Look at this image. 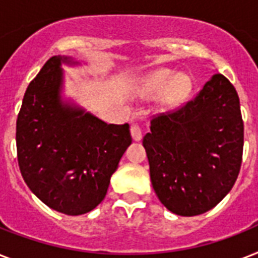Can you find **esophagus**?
I'll use <instances>...</instances> for the list:
<instances>
[{
  "instance_id": "obj_1",
  "label": "esophagus",
  "mask_w": 258,
  "mask_h": 258,
  "mask_svg": "<svg viewBox=\"0 0 258 258\" xmlns=\"http://www.w3.org/2000/svg\"><path fill=\"white\" fill-rule=\"evenodd\" d=\"M130 131H131V137H133V139L135 142H139L142 139V130H141V127H139V125H137V124H134V125H131V130H130Z\"/></svg>"
}]
</instances>
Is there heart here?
Instances as JSON below:
<instances>
[{
    "label": "heart",
    "mask_w": 258,
    "mask_h": 258,
    "mask_svg": "<svg viewBox=\"0 0 258 258\" xmlns=\"http://www.w3.org/2000/svg\"><path fill=\"white\" fill-rule=\"evenodd\" d=\"M191 80L187 75L174 74L170 70H157L149 74L141 84V92L146 96H157L162 93V103L176 105L188 96Z\"/></svg>",
    "instance_id": "heart-1"
}]
</instances>
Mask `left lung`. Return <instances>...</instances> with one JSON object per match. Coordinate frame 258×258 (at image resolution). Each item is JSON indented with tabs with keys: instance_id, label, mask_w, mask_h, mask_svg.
<instances>
[{
	"instance_id": "8db88e82",
	"label": "left lung",
	"mask_w": 258,
	"mask_h": 258,
	"mask_svg": "<svg viewBox=\"0 0 258 258\" xmlns=\"http://www.w3.org/2000/svg\"><path fill=\"white\" fill-rule=\"evenodd\" d=\"M143 147L154 190L170 212H209L240 172L244 123L236 88L224 75H213L182 108L154 117Z\"/></svg>"
}]
</instances>
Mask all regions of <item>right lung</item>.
Masks as SVG:
<instances>
[{
	"label": "right lung",
	"mask_w": 258,
	"mask_h": 258,
	"mask_svg": "<svg viewBox=\"0 0 258 258\" xmlns=\"http://www.w3.org/2000/svg\"><path fill=\"white\" fill-rule=\"evenodd\" d=\"M62 64L80 62L53 56L26 88L16 127L17 158L38 200L56 212L80 216L104 200L133 139L127 123L107 124L62 97Z\"/></svg>",
	"instance_id": "1"
}]
</instances>
